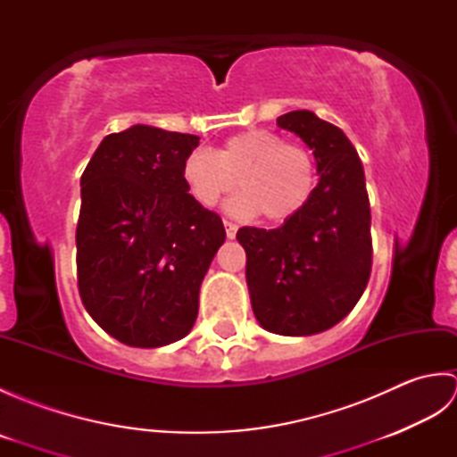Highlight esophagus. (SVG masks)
<instances>
[{
	"mask_svg": "<svg viewBox=\"0 0 457 457\" xmlns=\"http://www.w3.org/2000/svg\"><path fill=\"white\" fill-rule=\"evenodd\" d=\"M223 226H226V236H228V239H234L236 234H237V226H236V223L223 220Z\"/></svg>",
	"mask_w": 457,
	"mask_h": 457,
	"instance_id": "esophagus-1",
	"label": "esophagus"
}]
</instances>
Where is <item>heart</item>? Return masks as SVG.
Instances as JSON below:
<instances>
[{
	"instance_id": "b5f03b06",
	"label": "heart",
	"mask_w": 457,
	"mask_h": 457,
	"mask_svg": "<svg viewBox=\"0 0 457 457\" xmlns=\"http://www.w3.org/2000/svg\"><path fill=\"white\" fill-rule=\"evenodd\" d=\"M182 177L192 196L206 208L218 206L239 182L244 194L229 204L228 212L241 220L261 213L270 223L296 218L318 182L312 153L265 129L231 135L216 154L204 149L190 153Z\"/></svg>"
}]
</instances>
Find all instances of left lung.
I'll return each instance as SVG.
<instances>
[{"instance_id": "1", "label": "left lung", "mask_w": 457, "mask_h": 457, "mask_svg": "<svg viewBox=\"0 0 457 457\" xmlns=\"http://www.w3.org/2000/svg\"><path fill=\"white\" fill-rule=\"evenodd\" d=\"M314 153L318 184L277 229L241 228L257 322L280 336H312L352 312L371 275V210L363 164L345 133L308 110L280 115Z\"/></svg>"}]
</instances>
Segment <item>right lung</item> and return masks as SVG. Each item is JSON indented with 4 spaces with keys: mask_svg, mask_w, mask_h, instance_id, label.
<instances>
[{
    "mask_svg": "<svg viewBox=\"0 0 457 457\" xmlns=\"http://www.w3.org/2000/svg\"><path fill=\"white\" fill-rule=\"evenodd\" d=\"M200 137L133 125L104 137L80 179L76 265L84 308L131 347L187 336L226 229L188 194L182 167Z\"/></svg>",
    "mask_w": 457,
    "mask_h": 457,
    "instance_id": "add662e5",
    "label": "right lung"
}]
</instances>
